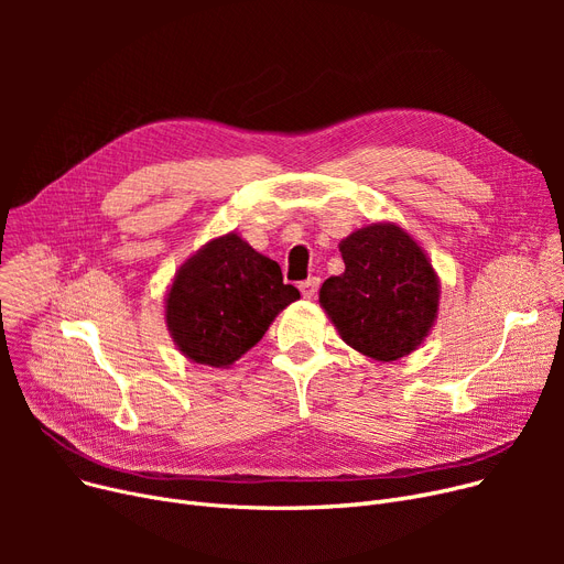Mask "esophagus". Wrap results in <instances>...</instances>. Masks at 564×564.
Wrapping results in <instances>:
<instances>
[{"mask_svg":"<svg viewBox=\"0 0 564 564\" xmlns=\"http://www.w3.org/2000/svg\"><path fill=\"white\" fill-rule=\"evenodd\" d=\"M317 288H319V279H317V276H311V279H306V281H302V283H300V290H302V294H304L306 300L315 297Z\"/></svg>","mask_w":564,"mask_h":564,"instance_id":"34e87169","label":"esophagus"}]
</instances>
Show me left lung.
I'll return each instance as SVG.
<instances>
[{
    "label": "left lung",
    "instance_id": "left-lung-1",
    "mask_svg": "<svg viewBox=\"0 0 564 564\" xmlns=\"http://www.w3.org/2000/svg\"><path fill=\"white\" fill-rule=\"evenodd\" d=\"M345 272L322 283L319 304L343 340L375 361H395L427 336L438 281L423 249L393 224H372L340 245Z\"/></svg>",
    "mask_w": 564,
    "mask_h": 564
}]
</instances>
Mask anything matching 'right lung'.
I'll use <instances>...</instances> for the list:
<instances>
[{"label":"right lung","instance_id":"right-lung-1","mask_svg":"<svg viewBox=\"0 0 564 564\" xmlns=\"http://www.w3.org/2000/svg\"><path fill=\"white\" fill-rule=\"evenodd\" d=\"M297 300L300 290L283 283L279 262L230 232L181 267L166 297V324L185 357L219 368L240 359Z\"/></svg>","mask_w":564,"mask_h":564}]
</instances>
